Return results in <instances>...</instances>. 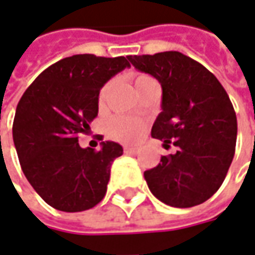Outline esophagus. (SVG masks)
Here are the masks:
<instances>
[{"label": "esophagus", "mask_w": 255, "mask_h": 255, "mask_svg": "<svg viewBox=\"0 0 255 255\" xmlns=\"http://www.w3.org/2000/svg\"><path fill=\"white\" fill-rule=\"evenodd\" d=\"M124 150H126V153H129V155H138L139 153V149L134 148V146H126Z\"/></svg>", "instance_id": "obj_1"}]
</instances>
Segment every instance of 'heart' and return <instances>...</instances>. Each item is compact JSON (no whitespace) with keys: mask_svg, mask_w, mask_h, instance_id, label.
Here are the masks:
<instances>
[{"mask_svg":"<svg viewBox=\"0 0 255 255\" xmlns=\"http://www.w3.org/2000/svg\"><path fill=\"white\" fill-rule=\"evenodd\" d=\"M148 79H152L148 75H143V74H136L132 77V82H134V86H139L142 82L148 81ZM110 86L112 84H106L102 91H100V95H99V103L100 106H103L107 100V96H109V92H110ZM143 123L138 119H131V117H116L112 123H110V134L113 135L116 139L123 142H135L138 141L141 138L142 132H143Z\"/></svg>","mask_w":255,"mask_h":255,"instance_id":"1","label":"heart"}]
</instances>
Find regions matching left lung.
Instances as JSON below:
<instances>
[{
	"mask_svg": "<svg viewBox=\"0 0 255 255\" xmlns=\"http://www.w3.org/2000/svg\"><path fill=\"white\" fill-rule=\"evenodd\" d=\"M162 86V112L152 136L177 152L160 157L143 177L166 205L190 208L214 195L235 156L237 119L226 91L202 64L178 51L128 55Z\"/></svg>",
	"mask_w": 255,
	"mask_h": 255,
	"instance_id": "8db88e82",
	"label": "left lung"
}]
</instances>
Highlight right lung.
<instances>
[{
  "label": "right lung",
  "mask_w": 255,
  "mask_h": 255,
  "mask_svg": "<svg viewBox=\"0 0 255 255\" xmlns=\"http://www.w3.org/2000/svg\"><path fill=\"white\" fill-rule=\"evenodd\" d=\"M127 67L126 57H67L44 69L19 100L13 143L27 181L50 207L81 212L106 195L123 146L105 141L99 150L84 149L78 138L98 116L102 86Z\"/></svg>",
  "instance_id": "add662e5"
}]
</instances>
